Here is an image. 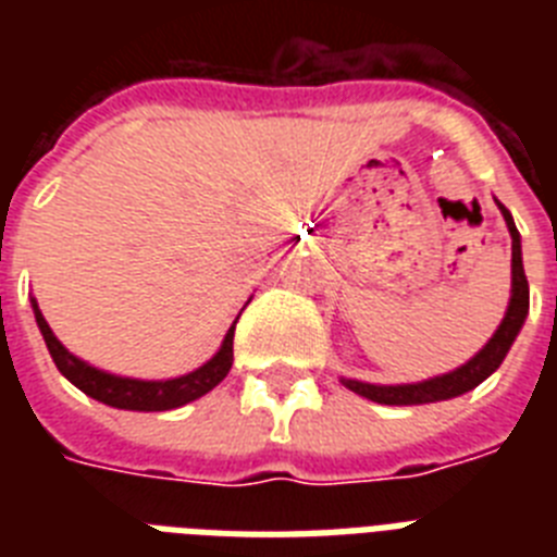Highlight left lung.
Returning <instances> with one entry per match:
<instances>
[{
    "mask_svg": "<svg viewBox=\"0 0 557 557\" xmlns=\"http://www.w3.org/2000/svg\"><path fill=\"white\" fill-rule=\"evenodd\" d=\"M497 208H500L511 236V297L500 326L494 330L488 344H485L474 358H468L466 364L457 367V370L442 372V375H433V379L416 381V384H370V381L344 379V375H341V384H344V387L358 393V396L370 398V401H379V405H431V401H448V398H457L462 396V393H468V389H474L476 384H483V381L503 364V358L509 356L511 344H515V338H518L520 330H523V323H527L529 283L527 271H523V251H520V234L518 227H515V219H511V213L506 210V205L497 201Z\"/></svg>",
    "mask_w": 557,
    "mask_h": 557,
    "instance_id": "obj_1",
    "label": "left lung"
}]
</instances>
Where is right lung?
Wrapping results in <instances>:
<instances>
[{
	"label": "right lung",
	"mask_w": 557,
	"mask_h": 557,
	"mask_svg": "<svg viewBox=\"0 0 557 557\" xmlns=\"http://www.w3.org/2000/svg\"><path fill=\"white\" fill-rule=\"evenodd\" d=\"M251 304V300H248ZM34 306V318H37V326L42 332V341H46L48 352L54 358L57 370L63 372L65 379L72 381L74 387L83 389L86 396H91L95 401H103L109 407H117V410H138V413H159V410H176L182 405H190L196 398H201L205 393L216 387L219 381L225 379L231 364H234V330L236 318L231 323V330L225 332V341L222 347L216 349V356L205 361L201 367H196L193 372L185 375H176V379H129V375H115V372L98 370V367L86 364L83 358H77L74 352L57 341V335L51 332L48 321L39 312L37 300H30ZM243 314V312H239Z\"/></svg>",
	"instance_id": "obj_1"
}]
</instances>
